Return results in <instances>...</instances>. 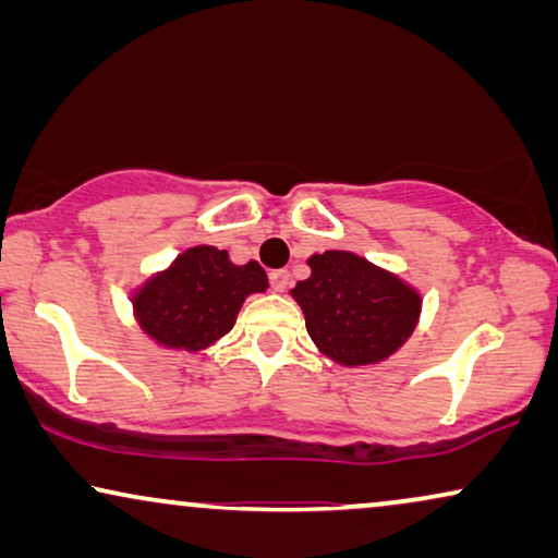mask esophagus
Here are the masks:
<instances>
[{"label":"esophagus","mask_w":558,"mask_h":558,"mask_svg":"<svg viewBox=\"0 0 558 558\" xmlns=\"http://www.w3.org/2000/svg\"><path fill=\"white\" fill-rule=\"evenodd\" d=\"M269 284L274 292H284V289L289 287V274L284 269H277L269 274Z\"/></svg>","instance_id":"esophagus-1"}]
</instances>
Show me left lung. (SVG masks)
I'll list each match as a JSON object with an SVG mask.
<instances>
[{
    "instance_id": "obj_1",
    "label": "left lung",
    "mask_w": 558,
    "mask_h": 558,
    "mask_svg": "<svg viewBox=\"0 0 558 558\" xmlns=\"http://www.w3.org/2000/svg\"><path fill=\"white\" fill-rule=\"evenodd\" d=\"M307 264L312 277L296 281L292 296L310 338L335 363H378L414 332L422 300L399 277L348 251H325Z\"/></svg>"
}]
</instances>
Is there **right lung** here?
Here are the masks:
<instances>
[{"label": "right lung", "instance_id": "obj_1", "mask_svg": "<svg viewBox=\"0 0 558 558\" xmlns=\"http://www.w3.org/2000/svg\"><path fill=\"white\" fill-rule=\"evenodd\" d=\"M266 287L256 262L235 266L226 251L195 246L144 284L134 310L144 332L162 345L203 350L231 330L243 300Z\"/></svg>", "mask_w": 558, "mask_h": 558}]
</instances>
